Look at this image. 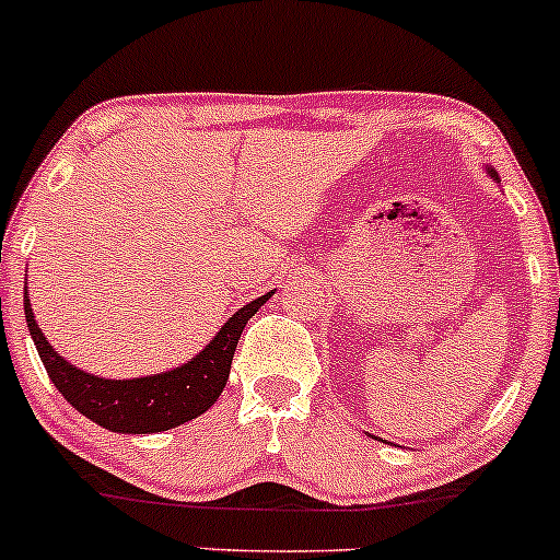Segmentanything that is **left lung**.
I'll list each match as a JSON object with an SVG mask.
<instances>
[{
	"label": "left lung",
	"instance_id": "1",
	"mask_svg": "<svg viewBox=\"0 0 560 560\" xmlns=\"http://www.w3.org/2000/svg\"><path fill=\"white\" fill-rule=\"evenodd\" d=\"M489 177H494V179H498V172H494V168H489Z\"/></svg>",
	"mask_w": 560,
	"mask_h": 560
}]
</instances>
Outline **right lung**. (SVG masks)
<instances>
[{"mask_svg": "<svg viewBox=\"0 0 560 560\" xmlns=\"http://www.w3.org/2000/svg\"><path fill=\"white\" fill-rule=\"evenodd\" d=\"M267 296L250 301V304L237 310L228 323L219 328L217 336L200 354L192 357L177 370L159 375H144V378L131 381H113L97 378V375L84 373L73 368L49 347L39 325H36L34 312L26 291V323L28 332L34 338L36 351H39L44 368H47L49 381L55 388L77 407L81 416H86L92 423L116 433H159L177 429L187 420L203 416L206 410L219 399L224 383L230 378L232 354H235L241 332L256 312L267 304Z\"/></svg>", "mask_w": 560, "mask_h": 560, "instance_id": "add662e5", "label": "right lung"}]
</instances>
